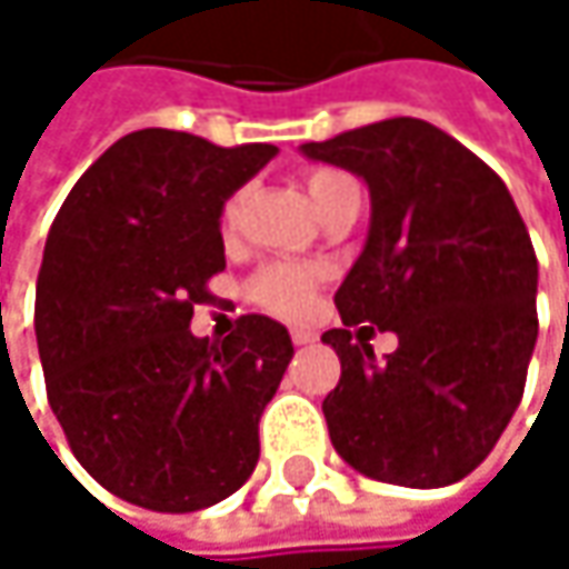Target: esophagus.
<instances>
[{
  "mask_svg": "<svg viewBox=\"0 0 569 569\" xmlns=\"http://www.w3.org/2000/svg\"><path fill=\"white\" fill-rule=\"evenodd\" d=\"M289 336H292V342H296V346H309V342H316V332H309V329H292Z\"/></svg>",
  "mask_w": 569,
  "mask_h": 569,
  "instance_id": "esophagus-1",
  "label": "esophagus"
}]
</instances>
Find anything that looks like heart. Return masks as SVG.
I'll return each instance as SVG.
<instances>
[{
    "label": "heart",
    "instance_id": "b5f03b06",
    "mask_svg": "<svg viewBox=\"0 0 569 569\" xmlns=\"http://www.w3.org/2000/svg\"><path fill=\"white\" fill-rule=\"evenodd\" d=\"M306 193L316 207L319 217H326L329 210L342 207V203H359V183L349 173L336 171V168H312L306 173ZM237 220H240V193H233L223 210H220V233L230 240L237 233ZM316 273L306 267H292V263H270L263 267L253 283L250 296L257 306H263L273 316H306L312 309L316 299Z\"/></svg>",
    "mask_w": 569,
    "mask_h": 569
}]
</instances>
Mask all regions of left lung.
Instances as JSON below:
<instances>
[{"label":"left lung","mask_w":569,"mask_h":569,"mask_svg":"<svg viewBox=\"0 0 569 569\" xmlns=\"http://www.w3.org/2000/svg\"><path fill=\"white\" fill-rule=\"evenodd\" d=\"M372 197L369 237L336 292L342 362L322 401L332 448L359 475L445 488L471 475L520 405L537 342V257L505 180L441 128L389 118L299 148ZM396 331L379 363L351 326Z\"/></svg>","instance_id":"1"}]
</instances>
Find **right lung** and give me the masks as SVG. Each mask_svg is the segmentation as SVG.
Returning <instances> with one entry per match:
<instances>
[{
	"label": "right lung",
	"instance_id": "right-lung-1",
	"mask_svg": "<svg viewBox=\"0 0 569 569\" xmlns=\"http://www.w3.org/2000/svg\"><path fill=\"white\" fill-rule=\"evenodd\" d=\"M273 158L144 128L78 177L49 230L36 286L49 405L81 468L128 505L200 511L260 461L292 339L270 316H240L227 339H197L190 319L227 267L223 203Z\"/></svg>",
	"mask_w": 569,
	"mask_h": 569
}]
</instances>
